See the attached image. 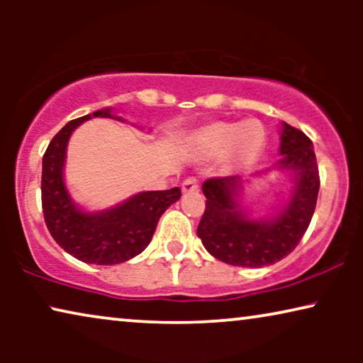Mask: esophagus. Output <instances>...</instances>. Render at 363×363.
I'll return each instance as SVG.
<instances>
[{"mask_svg":"<svg viewBox=\"0 0 363 363\" xmlns=\"http://www.w3.org/2000/svg\"><path fill=\"white\" fill-rule=\"evenodd\" d=\"M198 188H200V185H198L196 178H186V180L182 183V191H183V193L196 191Z\"/></svg>","mask_w":363,"mask_h":363,"instance_id":"esophagus-1","label":"esophagus"}]
</instances>
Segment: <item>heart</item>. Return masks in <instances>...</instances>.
<instances>
[{"label":"heart","instance_id":"1","mask_svg":"<svg viewBox=\"0 0 363 363\" xmlns=\"http://www.w3.org/2000/svg\"><path fill=\"white\" fill-rule=\"evenodd\" d=\"M190 143L195 155L203 160L225 155L228 168L241 170L252 165L264 150L266 130L256 118L241 122L216 121L196 128Z\"/></svg>","mask_w":363,"mask_h":363}]
</instances>
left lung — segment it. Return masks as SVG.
I'll use <instances>...</instances> for the list:
<instances>
[{
  "instance_id": "8db88e82",
  "label": "left lung",
  "mask_w": 363,
  "mask_h": 363,
  "mask_svg": "<svg viewBox=\"0 0 363 363\" xmlns=\"http://www.w3.org/2000/svg\"><path fill=\"white\" fill-rule=\"evenodd\" d=\"M281 158L251 178H210L201 190L206 210L196 235L213 257L226 264L262 267L281 261L299 245L309 228L319 195V168L314 147L304 132L281 123ZM272 169L286 172L290 191L279 206L264 217L255 218L242 206L244 186Z\"/></svg>"
}]
</instances>
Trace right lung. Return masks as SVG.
I'll return each mask as SVG.
<instances>
[{
    "mask_svg": "<svg viewBox=\"0 0 363 363\" xmlns=\"http://www.w3.org/2000/svg\"><path fill=\"white\" fill-rule=\"evenodd\" d=\"M107 107L67 122L49 143L43 157V213L54 241L64 251L87 264H121L145 250L157 223L167 208L180 200V188L165 191H140L106 210L89 211L77 205L64 180L67 145L72 132L96 117L113 116Z\"/></svg>",
    "mask_w": 363,
    "mask_h": 363,
    "instance_id": "add662e5",
    "label": "right lung"
}]
</instances>
